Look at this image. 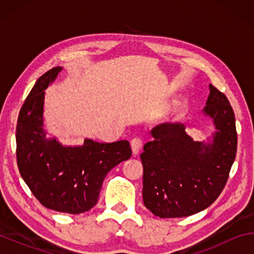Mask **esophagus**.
Masks as SVG:
<instances>
[{"label":"esophagus","mask_w":254,"mask_h":254,"mask_svg":"<svg viewBox=\"0 0 254 254\" xmlns=\"http://www.w3.org/2000/svg\"><path fill=\"white\" fill-rule=\"evenodd\" d=\"M141 148H142V141H141L140 137H134V139L131 140V149L133 156H136L140 152Z\"/></svg>","instance_id":"esophagus-1"}]
</instances>
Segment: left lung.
Returning a JSON list of instances; mask_svg holds the SVG:
<instances>
[{"mask_svg":"<svg viewBox=\"0 0 254 254\" xmlns=\"http://www.w3.org/2000/svg\"><path fill=\"white\" fill-rule=\"evenodd\" d=\"M213 132L195 141L180 122L161 123L140 154L143 165V203L161 218L196 214L214 203L224 188L233 165L238 135L235 117L224 94L209 84L201 111Z\"/></svg>","mask_w":254,"mask_h":254,"instance_id":"8db88e82","label":"left lung"}]
</instances>
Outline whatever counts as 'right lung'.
Returning a JSON list of instances; mask_svg holds the SVG:
<instances>
[{
  "mask_svg": "<svg viewBox=\"0 0 254 254\" xmlns=\"http://www.w3.org/2000/svg\"><path fill=\"white\" fill-rule=\"evenodd\" d=\"M62 70L55 67L42 75L21 107L16 159L21 177L45 207L79 214L96 205L107 173L130 159L132 151L127 140L106 143L86 137L83 144L65 145L48 136L45 91Z\"/></svg>",
  "mask_w": 254,
  "mask_h": 254,
  "instance_id": "add662e5",
  "label": "right lung"
}]
</instances>
